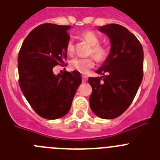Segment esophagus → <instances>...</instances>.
<instances>
[{"mask_svg":"<svg viewBox=\"0 0 160 160\" xmlns=\"http://www.w3.org/2000/svg\"><path fill=\"white\" fill-rule=\"evenodd\" d=\"M82 82H86L88 80V77L86 75H82Z\"/></svg>","mask_w":160,"mask_h":160,"instance_id":"1","label":"esophagus"}]
</instances>
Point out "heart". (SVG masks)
<instances>
[{
	"mask_svg": "<svg viewBox=\"0 0 160 160\" xmlns=\"http://www.w3.org/2000/svg\"><path fill=\"white\" fill-rule=\"evenodd\" d=\"M81 37L84 38L89 45H91L90 53L94 56L96 59L99 61H102L107 57L108 49L103 45H99L100 38L97 33L92 30H85L81 33ZM66 50L68 54H72L74 52V41L72 38L68 39L66 45ZM95 65V61L92 57L88 58H74L71 62V68L74 71H77L82 74L87 73L91 68Z\"/></svg>",
	"mask_w": 160,
	"mask_h": 160,
	"instance_id": "b5f03b06",
	"label": "heart"
}]
</instances>
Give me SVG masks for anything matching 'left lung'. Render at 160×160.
<instances>
[{
  "label": "left lung",
  "mask_w": 160,
  "mask_h": 160,
  "mask_svg": "<svg viewBox=\"0 0 160 160\" xmlns=\"http://www.w3.org/2000/svg\"><path fill=\"white\" fill-rule=\"evenodd\" d=\"M111 41V50L97 70L101 77L89 78L91 110L101 118L121 115L131 104L143 78L144 52L138 39L126 27L108 24L98 28Z\"/></svg>",
  "instance_id": "8db88e82"
}]
</instances>
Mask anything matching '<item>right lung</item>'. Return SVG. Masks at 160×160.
<instances>
[{
  "label": "right lung",
  "instance_id": "add662e5",
  "mask_svg": "<svg viewBox=\"0 0 160 160\" xmlns=\"http://www.w3.org/2000/svg\"><path fill=\"white\" fill-rule=\"evenodd\" d=\"M70 28L52 23L39 25L26 38L18 56L21 90L36 113L46 119H57L68 114L82 83L78 71L57 75L52 71L68 57Z\"/></svg>",
  "mask_w": 160,
  "mask_h": 160
}]
</instances>
